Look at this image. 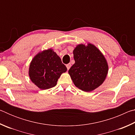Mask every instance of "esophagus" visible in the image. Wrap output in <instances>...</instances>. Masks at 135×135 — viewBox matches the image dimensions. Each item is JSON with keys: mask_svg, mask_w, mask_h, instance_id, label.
Instances as JSON below:
<instances>
[{"mask_svg": "<svg viewBox=\"0 0 135 135\" xmlns=\"http://www.w3.org/2000/svg\"><path fill=\"white\" fill-rule=\"evenodd\" d=\"M71 64H68L66 65V67H67V70H69L70 69V67H71Z\"/></svg>", "mask_w": 135, "mask_h": 135, "instance_id": "obj_1", "label": "esophagus"}]
</instances>
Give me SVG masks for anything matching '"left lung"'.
I'll list each match as a JSON object with an SVG mask.
<instances>
[{"mask_svg":"<svg viewBox=\"0 0 135 135\" xmlns=\"http://www.w3.org/2000/svg\"><path fill=\"white\" fill-rule=\"evenodd\" d=\"M75 63L68 70L74 85L84 92H90L103 83L108 65L103 54L91 43L80 44L73 51Z\"/></svg>","mask_w":135,"mask_h":135,"instance_id":"8db88e82","label":"left lung"}]
</instances>
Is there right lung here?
<instances>
[{
	"label": "right lung",
	"instance_id": "1",
	"mask_svg": "<svg viewBox=\"0 0 135 135\" xmlns=\"http://www.w3.org/2000/svg\"><path fill=\"white\" fill-rule=\"evenodd\" d=\"M67 68L52 49L37 54L29 67L30 80L40 89L45 90L56 85L58 79Z\"/></svg>",
	"mask_w": 135,
	"mask_h": 135
}]
</instances>
